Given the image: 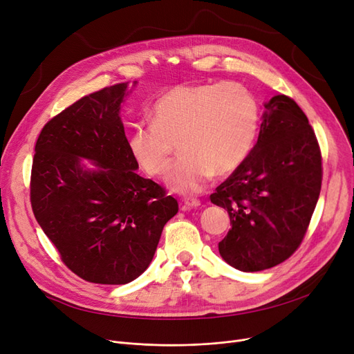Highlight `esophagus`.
Listing matches in <instances>:
<instances>
[{
	"mask_svg": "<svg viewBox=\"0 0 354 354\" xmlns=\"http://www.w3.org/2000/svg\"><path fill=\"white\" fill-rule=\"evenodd\" d=\"M199 207H201V201L196 198H185L182 201V209H192Z\"/></svg>",
	"mask_w": 354,
	"mask_h": 354,
	"instance_id": "esophagus-1",
	"label": "esophagus"
}]
</instances>
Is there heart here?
<instances>
[{"mask_svg": "<svg viewBox=\"0 0 354 354\" xmlns=\"http://www.w3.org/2000/svg\"><path fill=\"white\" fill-rule=\"evenodd\" d=\"M149 123H136L127 147L135 162L152 175L171 163L178 140L182 155L165 180L174 192H201L209 179L230 175L254 146L259 104L245 86L225 83L179 84L155 102Z\"/></svg>", "mask_w": 354, "mask_h": 354, "instance_id": "obj_1", "label": "heart"}]
</instances>
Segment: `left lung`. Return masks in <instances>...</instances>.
Returning <instances> with one entry per match:
<instances>
[{
  "label": "left lung",
  "instance_id": "8db88e82",
  "mask_svg": "<svg viewBox=\"0 0 354 354\" xmlns=\"http://www.w3.org/2000/svg\"><path fill=\"white\" fill-rule=\"evenodd\" d=\"M264 107L248 158L211 195L232 224L219 254L245 272L275 267L294 254L322 189V152L304 111L284 95Z\"/></svg>",
  "mask_w": 354,
  "mask_h": 354
}]
</instances>
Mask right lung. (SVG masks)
<instances>
[{
    "instance_id": "add662e5",
    "label": "right lung",
    "mask_w": 354,
    "mask_h": 354,
    "mask_svg": "<svg viewBox=\"0 0 354 354\" xmlns=\"http://www.w3.org/2000/svg\"><path fill=\"white\" fill-rule=\"evenodd\" d=\"M127 95L129 83H120L82 97L53 118L35 143L34 216L63 263L88 283L133 281L178 212L175 198L136 174L120 119Z\"/></svg>"
}]
</instances>
